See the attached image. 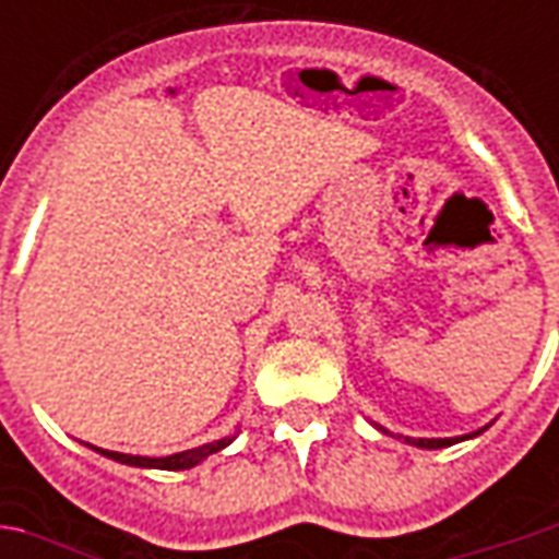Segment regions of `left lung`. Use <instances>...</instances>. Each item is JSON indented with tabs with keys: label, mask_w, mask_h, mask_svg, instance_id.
I'll use <instances>...</instances> for the list:
<instances>
[{
	"label": "left lung",
	"mask_w": 559,
	"mask_h": 559,
	"mask_svg": "<svg viewBox=\"0 0 559 559\" xmlns=\"http://www.w3.org/2000/svg\"><path fill=\"white\" fill-rule=\"evenodd\" d=\"M485 428H488V425H485ZM485 428H479V431L473 433H464V437H404V443L416 445V449H445V445L461 443V440H469V437H479ZM380 431H383V428H380Z\"/></svg>",
	"instance_id": "8db88e82"
}]
</instances>
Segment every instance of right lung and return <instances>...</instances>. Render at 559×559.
<instances>
[{
  "instance_id": "right-lung-1",
  "label": "right lung",
  "mask_w": 559,
  "mask_h": 559,
  "mask_svg": "<svg viewBox=\"0 0 559 559\" xmlns=\"http://www.w3.org/2000/svg\"><path fill=\"white\" fill-rule=\"evenodd\" d=\"M236 440V433L230 437H221V440H212V443L197 445V449H185V452H176V455L167 457H143V455H122V452H110V449H98V445H90L95 452H102L104 457H110V461H119V464H128V467H143V469H191L197 467L200 461H206L209 455H215L221 449H227V445Z\"/></svg>"
}]
</instances>
